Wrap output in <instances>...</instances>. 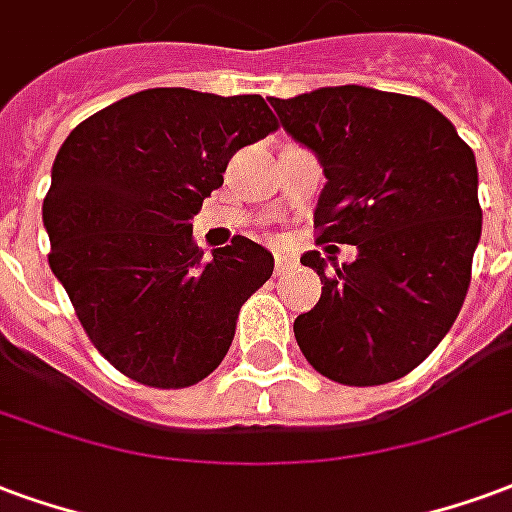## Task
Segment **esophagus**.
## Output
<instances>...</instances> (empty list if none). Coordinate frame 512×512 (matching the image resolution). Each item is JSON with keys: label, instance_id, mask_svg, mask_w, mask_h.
I'll return each mask as SVG.
<instances>
[{"label": "esophagus", "instance_id": "34e87169", "mask_svg": "<svg viewBox=\"0 0 512 512\" xmlns=\"http://www.w3.org/2000/svg\"><path fill=\"white\" fill-rule=\"evenodd\" d=\"M292 264H294V259L289 256V253H275V272H278V275H281L283 270H289Z\"/></svg>", "mask_w": 512, "mask_h": 512}]
</instances>
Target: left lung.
<instances>
[{
	"mask_svg": "<svg viewBox=\"0 0 512 512\" xmlns=\"http://www.w3.org/2000/svg\"><path fill=\"white\" fill-rule=\"evenodd\" d=\"M270 103L322 160L316 240L357 245L333 275L319 251L300 259L322 278V297L294 319L297 346L338 384L395 382L464 305L483 226L475 155L445 114L409 95L349 84Z\"/></svg>",
	"mask_w": 512,
	"mask_h": 512,
	"instance_id": "obj_1",
	"label": "left lung"
}]
</instances>
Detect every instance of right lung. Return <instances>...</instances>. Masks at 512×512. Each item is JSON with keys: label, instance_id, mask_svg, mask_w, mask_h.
I'll list each match as a JSON object with an SVG mask.
<instances>
[{"label": "right lung", "instance_id": "1", "mask_svg": "<svg viewBox=\"0 0 512 512\" xmlns=\"http://www.w3.org/2000/svg\"><path fill=\"white\" fill-rule=\"evenodd\" d=\"M272 130L261 95L160 87L100 108L65 138L43 199L48 264L119 374L179 390L223 363L272 253L237 234L204 256L190 220L234 152Z\"/></svg>", "mask_w": 512, "mask_h": 512}]
</instances>
